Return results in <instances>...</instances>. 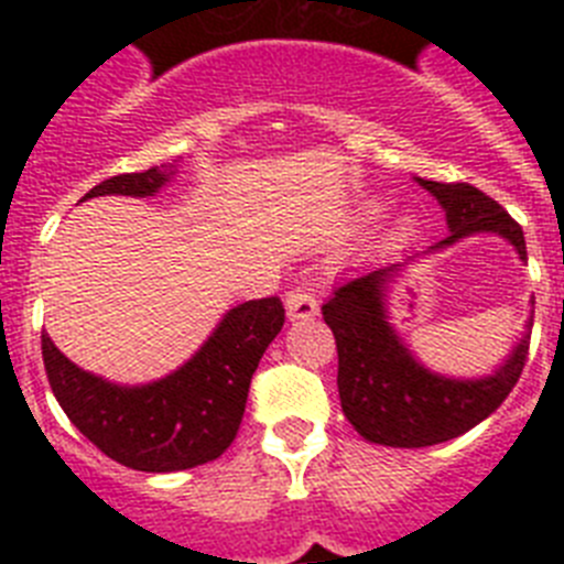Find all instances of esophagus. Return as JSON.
Segmentation results:
<instances>
[{
    "label": "esophagus",
    "mask_w": 564,
    "mask_h": 564,
    "mask_svg": "<svg viewBox=\"0 0 564 564\" xmlns=\"http://www.w3.org/2000/svg\"><path fill=\"white\" fill-rule=\"evenodd\" d=\"M285 311L291 322H307L318 316V299L311 288H293L285 293Z\"/></svg>",
    "instance_id": "34e87169"
}]
</instances>
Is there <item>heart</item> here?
I'll list each match as a JSON object with an SVG mask.
<instances>
[{
	"label": "heart",
	"instance_id": "heart-1",
	"mask_svg": "<svg viewBox=\"0 0 564 564\" xmlns=\"http://www.w3.org/2000/svg\"><path fill=\"white\" fill-rule=\"evenodd\" d=\"M381 212H383V206L381 203H376V200H370V203H364L361 208H358V214H356V220L358 223H370V220H376V217H381ZM412 220H401L398 223V228H395V237H410L412 234Z\"/></svg>",
	"mask_w": 564,
	"mask_h": 564
}]
</instances>
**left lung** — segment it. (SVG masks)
Here are the masks:
<instances>
[{"label": "left lung", "mask_w": 564, "mask_h": 564, "mask_svg": "<svg viewBox=\"0 0 564 564\" xmlns=\"http://www.w3.org/2000/svg\"><path fill=\"white\" fill-rule=\"evenodd\" d=\"M415 183L443 208L449 234L426 251L406 253L401 262H387L341 279L322 307L327 327L336 336L338 398L344 415L364 441L395 449L446 443L486 421L520 381L534 327L531 311L522 336L488 376H443L410 350V344L392 325L390 296L412 265L480 234L506 239L522 262L528 259L522 228L480 188L423 177H415Z\"/></svg>", "instance_id": "left-lung-1"}]
</instances>
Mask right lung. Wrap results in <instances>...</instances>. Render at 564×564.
<instances>
[{
    "label": "right lung",
    "instance_id": "obj_1",
    "mask_svg": "<svg viewBox=\"0 0 564 564\" xmlns=\"http://www.w3.org/2000/svg\"><path fill=\"white\" fill-rule=\"evenodd\" d=\"M177 177V163L118 174L89 197H154ZM285 325L276 296L251 299L223 313L192 358L147 383H118L82 370L42 336L44 370L53 395L87 441L138 471H183L220 457L246 412L248 387L268 344Z\"/></svg>",
    "mask_w": 564,
    "mask_h": 564
}]
</instances>
